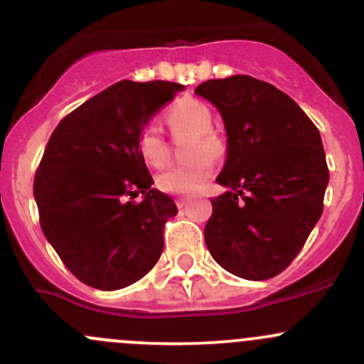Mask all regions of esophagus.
<instances>
[{"label": "esophagus", "mask_w": 364, "mask_h": 364, "mask_svg": "<svg viewBox=\"0 0 364 364\" xmlns=\"http://www.w3.org/2000/svg\"><path fill=\"white\" fill-rule=\"evenodd\" d=\"M177 206H178V208H186V206H187V199H183V198H178L177 199Z\"/></svg>", "instance_id": "obj_1"}]
</instances>
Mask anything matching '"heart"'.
Masks as SVG:
<instances>
[{"label": "heart", "mask_w": 364, "mask_h": 364, "mask_svg": "<svg viewBox=\"0 0 364 364\" xmlns=\"http://www.w3.org/2000/svg\"><path fill=\"white\" fill-rule=\"evenodd\" d=\"M166 123L171 134L193 135L191 156L196 158L187 165L171 166L158 175V187L175 196H193L199 193L213 173V163L205 154L217 158L224 152V142L213 134V114L208 105L194 99L177 100L166 112ZM139 151L151 166H163L170 156V147L156 127H146L139 135Z\"/></svg>", "instance_id": "obj_1"}]
</instances>
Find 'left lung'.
Listing matches in <instances>:
<instances>
[{"instance_id":"1","label":"left lung","mask_w":364,"mask_h":364,"mask_svg":"<svg viewBox=\"0 0 364 364\" xmlns=\"http://www.w3.org/2000/svg\"><path fill=\"white\" fill-rule=\"evenodd\" d=\"M196 95L224 119L228 156L217 177L206 248L230 274L274 277L299 255L323 213L330 173L321 135L287 93L252 76L210 80Z\"/></svg>"}]
</instances>
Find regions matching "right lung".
I'll list each match as a JSON object with an SVG mask.
<instances>
[{"instance_id": "right-lung-1", "label": "right lung", "mask_w": 364, "mask_h": 364, "mask_svg": "<svg viewBox=\"0 0 364 364\" xmlns=\"http://www.w3.org/2000/svg\"><path fill=\"white\" fill-rule=\"evenodd\" d=\"M182 90L170 81H118L65 116L46 144L34 177L43 234L88 287H130L159 260L165 224L178 210L151 187L139 135ZM139 193L143 199L132 202Z\"/></svg>"}]
</instances>
